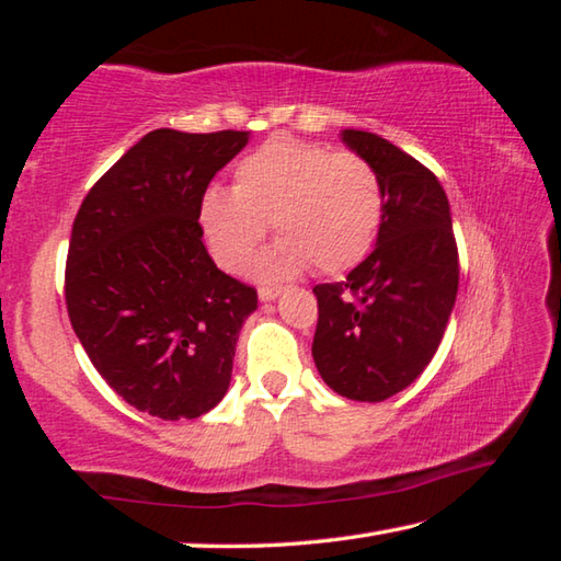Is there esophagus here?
Masks as SVG:
<instances>
[{"label": "esophagus", "instance_id": "obj_1", "mask_svg": "<svg viewBox=\"0 0 561 561\" xmlns=\"http://www.w3.org/2000/svg\"><path fill=\"white\" fill-rule=\"evenodd\" d=\"M279 294H282V287H260V299H262V301L277 299Z\"/></svg>", "mask_w": 561, "mask_h": 561}]
</instances>
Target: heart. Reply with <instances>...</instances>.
<instances>
[{"mask_svg": "<svg viewBox=\"0 0 561 561\" xmlns=\"http://www.w3.org/2000/svg\"><path fill=\"white\" fill-rule=\"evenodd\" d=\"M383 220V187L366 158L348 150L277 136L244 156L232 190L207 187L201 225L222 270L240 272L264 240L267 225L282 240L257 274L294 277L311 264L341 274L366 257Z\"/></svg>", "mask_w": 561, "mask_h": 561, "instance_id": "heart-1", "label": "heart"}]
</instances>
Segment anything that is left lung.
Wrapping results in <instances>:
<instances>
[{
    "instance_id": "obj_1",
    "label": "left lung",
    "mask_w": 561,
    "mask_h": 561,
    "mask_svg": "<svg viewBox=\"0 0 561 561\" xmlns=\"http://www.w3.org/2000/svg\"><path fill=\"white\" fill-rule=\"evenodd\" d=\"M383 187L376 247L344 282L317 284L311 356L351 401L378 403L431 364L458 297V244L445 190L428 168L376 133L341 130Z\"/></svg>"
}]
</instances>
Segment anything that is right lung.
<instances>
[{"label": "right lung", "mask_w": 561, "mask_h": 561, "mask_svg": "<svg viewBox=\"0 0 561 561\" xmlns=\"http://www.w3.org/2000/svg\"><path fill=\"white\" fill-rule=\"evenodd\" d=\"M247 130H150L76 213L66 309L91 364L123 401L163 421L222 401L257 289L217 270L201 201Z\"/></svg>", "instance_id": "obj_1"}]
</instances>
